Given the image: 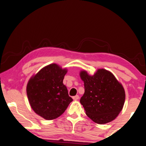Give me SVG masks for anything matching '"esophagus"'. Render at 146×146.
Masks as SVG:
<instances>
[{
  "mask_svg": "<svg viewBox=\"0 0 146 146\" xmlns=\"http://www.w3.org/2000/svg\"><path fill=\"white\" fill-rule=\"evenodd\" d=\"M72 98H73V99H74V100H77L79 99V96H78V95L74 96L72 97Z\"/></svg>",
  "mask_w": 146,
  "mask_h": 146,
  "instance_id": "esophagus-1",
  "label": "esophagus"
}]
</instances>
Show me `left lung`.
<instances>
[{
	"label": "left lung",
	"instance_id": "1",
	"mask_svg": "<svg viewBox=\"0 0 146 146\" xmlns=\"http://www.w3.org/2000/svg\"><path fill=\"white\" fill-rule=\"evenodd\" d=\"M85 93L80 102L86 115L98 124L113 120L123 109L125 93L123 86L108 70L100 69L93 76L80 73Z\"/></svg>",
	"mask_w": 146,
	"mask_h": 146
}]
</instances>
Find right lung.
Wrapping results in <instances>:
<instances>
[{"mask_svg": "<svg viewBox=\"0 0 146 146\" xmlns=\"http://www.w3.org/2000/svg\"><path fill=\"white\" fill-rule=\"evenodd\" d=\"M67 72L56 64H51L39 70L27 83L26 92L31 108L46 120L60 117L73 101L62 83Z\"/></svg>", "mask_w": 146, "mask_h": 146, "instance_id": "add662e5", "label": "right lung"}]
</instances>
